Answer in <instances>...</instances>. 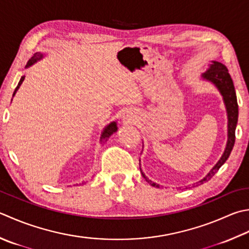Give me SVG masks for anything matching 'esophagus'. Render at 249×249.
<instances>
[{"mask_svg": "<svg viewBox=\"0 0 249 249\" xmlns=\"http://www.w3.org/2000/svg\"><path fill=\"white\" fill-rule=\"evenodd\" d=\"M136 118V112L133 110H128L124 113V119L128 121H133Z\"/></svg>", "mask_w": 249, "mask_h": 249, "instance_id": "1", "label": "esophagus"}]
</instances>
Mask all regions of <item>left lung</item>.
Returning <instances> with one entry per match:
<instances>
[{
    "label": "left lung",
    "mask_w": 249,
    "mask_h": 249,
    "mask_svg": "<svg viewBox=\"0 0 249 249\" xmlns=\"http://www.w3.org/2000/svg\"><path fill=\"white\" fill-rule=\"evenodd\" d=\"M204 79L213 82L215 84L218 89L223 96V99H225V104L227 107L228 111V142L225 152H223L221 159L218 160V163L213 166V168L208 173L207 176L201 180V183H204L207 180L211 179L213 175H215L219 168H220L223 164L226 163L228 158L230 157L231 151L233 149V145L235 142V128L237 124V118H238V106H237V100H236V94L234 89V85H233V81L231 79V75L229 74L228 68L222 65L221 62L213 61V65H211V68L203 74ZM141 170V169H140ZM142 176L145 178L147 181H149L153 187H160L158 184L151 182L150 180L144 176L143 173Z\"/></svg>",
    "instance_id": "obj_1"
}]
</instances>
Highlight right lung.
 <instances>
[{"mask_svg":"<svg viewBox=\"0 0 249 249\" xmlns=\"http://www.w3.org/2000/svg\"><path fill=\"white\" fill-rule=\"evenodd\" d=\"M42 57H43V53H34V55L32 56L31 59H29V61L27 62V66H26V67L31 66L32 63L36 62V60H40ZM23 80H24V76H21V79H20V81H19V83H18L17 87H16V89H15V91H14L13 96H14L15 94H16L17 89H19V86L21 85V83L23 82ZM116 129H118V126H116V123H115V122H113V123H111L110 125L107 126V128L104 130V133H102V135H101L100 141H102V142H105V141L108 140V139H109V137H110V136H111L112 134H113V133H115Z\"/></svg>","mask_w":249,"mask_h":249,"instance_id":"obj_1","label":"right lung"}]
</instances>
